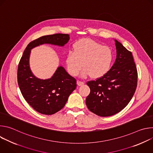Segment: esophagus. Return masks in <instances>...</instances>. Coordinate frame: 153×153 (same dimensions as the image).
I'll list each match as a JSON object with an SVG mask.
<instances>
[{"instance_id": "obj_1", "label": "esophagus", "mask_w": 153, "mask_h": 153, "mask_svg": "<svg viewBox=\"0 0 153 153\" xmlns=\"http://www.w3.org/2000/svg\"><path fill=\"white\" fill-rule=\"evenodd\" d=\"M84 82H82V81H79V80H78L77 81V85H79V86H82V85H84Z\"/></svg>"}]
</instances>
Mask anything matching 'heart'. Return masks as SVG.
<instances>
[{
    "label": "heart",
    "mask_w": 153,
    "mask_h": 153,
    "mask_svg": "<svg viewBox=\"0 0 153 153\" xmlns=\"http://www.w3.org/2000/svg\"><path fill=\"white\" fill-rule=\"evenodd\" d=\"M73 51L66 57L67 70L72 76H77L82 68V76L99 78L110 70L113 60L111 50L90 38L78 40L73 44Z\"/></svg>",
    "instance_id": "1"
}]
</instances>
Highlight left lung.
I'll return each mask as SVG.
<instances>
[{
  "label": "left lung",
  "instance_id": "obj_1",
  "mask_svg": "<svg viewBox=\"0 0 153 153\" xmlns=\"http://www.w3.org/2000/svg\"><path fill=\"white\" fill-rule=\"evenodd\" d=\"M116 41L117 58L104 76L86 82L90 93L86 98L89 110L102 117L120 112L131 100L137 85V71L132 53Z\"/></svg>",
  "mask_w": 153,
  "mask_h": 153
}]
</instances>
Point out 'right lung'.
Wrapping results in <instances>:
<instances>
[{
    "label": "right lung",
    "instance_id": "right-lung-1",
    "mask_svg": "<svg viewBox=\"0 0 153 153\" xmlns=\"http://www.w3.org/2000/svg\"><path fill=\"white\" fill-rule=\"evenodd\" d=\"M69 39L68 34L42 36L29 43L19 61L17 82L21 93L28 103L41 114L51 115L63 108L69 96L76 89L77 81L62 67H59L49 79L36 77L29 67L31 50L43 43L63 46Z\"/></svg>",
    "mask_w": 153,
    "mask_h": 153
}]
</instances>
